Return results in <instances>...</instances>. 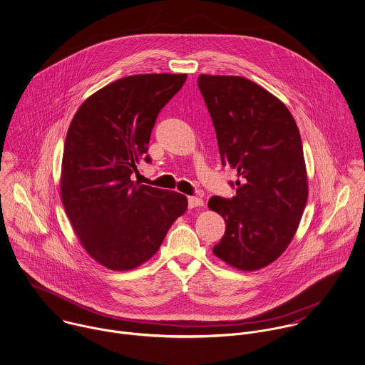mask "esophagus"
Listing matches in <instances>:
<instances>
[{"label":"esophagus","instance_id":"obj_1","mask_svg":"<svg viewBox=\"0 0 365 365\" xmlns=\"http://www.w3.org/2000/svg\"><path fill=\"white\" fill-rule=\"evenodd\" d=\"M187 202H189V207H190V208L202 207V204H204L202 199H200V197H196V196H190V197L187 199Z\"/></svg>","mask_w":365,"mask_h":365}]
</instances>
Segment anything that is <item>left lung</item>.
<instances>
[{
    "mask_svg": "<svg viewBox=\"0 0 365 365\" xmlns=\"http://www.w3.org/2000/svg\"><path fill=\"white\" fill-rule=\"evenodd\" d=\"M197 85L222 165L230 163L241 178L232 199L208 200V208L225 221V234L212 253L235 269L253 272L282 256L307 204L299 130L279 98L247 78L202 74Z\"/></svg>",
    "mask_w": 365,
    "mask_h": 365,
    "instance_id": "8db88e82",
    "label": "left lung"
}]
</instances>
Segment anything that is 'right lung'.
<instances>
[{
  "label": "right lung",
  "mask_w": 365,
  "mask_h": 365,
  "mask_svg": "<svg viewBox=\"0 0 365 365\" xmlns=\"http://www.w3.org/2000/svg\"><path fill=\"white\" fill-rule=\"evenodd\" d=\"M186 74H140L91 95L68 127L61 163V200L86 253L110 270L151 259L186 196L130 179L147 154L163 106Z\"/></svg>",
  "instance_id": "obj_1"
}]
</instances>
